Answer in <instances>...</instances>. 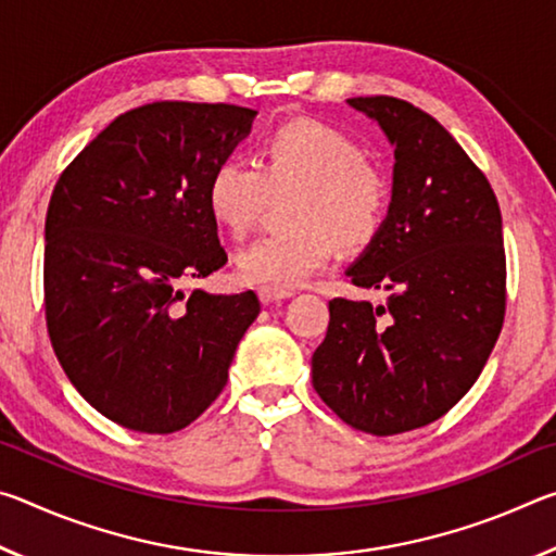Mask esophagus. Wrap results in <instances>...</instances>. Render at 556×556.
Segmentation results:
<instances>
[{"mask_svg":"<svg viewBox=\"0 0 556 556\" xmlns=\"http://www.w3.org/2000/svg\"><path fill=\"white\" fill-rule=\"evenodd\" d=\"M257 296H260V301L265 306H269V304H279V301H285V299H289L291 296V291H279V289H269V287H262V289H257Z\"/></svg>","mask_w":556,"mask_h":556,"instance_id":"obj_1","label":"esophagus"}]
</instances>
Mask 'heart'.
Returning a JSON list of instances; mask_svg holds the SVG:
<instances>
[{
  "mask_svg": "<svg viewBox=\"0 0 556 556\" xmlns=\"http://www.w3.org/2000/svg\"><path fill=\"white\" fill-rule=\"evenodd\" d=\"M289 193V228L265 235L235 257L248 285L291 291L331 262L336 242L361 248L380 230L388 181L345 131L314 119H294L269 131L260 162L225 156L213 166L205 203L213 220L242 238L267 208L269 195Z\"/></svg>",
  "mask_w": 556,
  "mask_h": 556,
  "instance_id": "heart-1",
  "label": "heart"
}]
</instances>
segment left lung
<instances>
[{
	"label": "left lung",
	"instance_id": "8db88e82",
	"mask_svg": "<svg viewBox=\"0 0 556 556\" xmlns=\"http://www.w3.org/2000/svg\"><path fill=\"white\" fill-rule=\"evenodd\" d=\"M348 105L394 147L388 215L345 275L384 304L328 301L314 390L375 437L437 421L478 380L505 316L503 218L488 178L439 122L375 96Z\"/></svg>",
	"mask_w": 556,
	"mask_h": 556
}]
</instances>
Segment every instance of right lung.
<instances>
[{"mask_svg":"<svg viewBox=\"0 0 556 556\" xmlns=\"http://www.w3.org/2000/svg\"><path fill=\"white\" fill-rule=\"evenodd\" d=\"M255 115L223 102L129 110L53 188L43 255L49 336L75 390L119 427L172 434L199 419L260 314L252 291L184 294L188 281L228 262L205 186Z\"/></svg>","mask_w":556,"mask_h":556,"instance_id":"right-lung-1","label":"right lung"}]
</instances>
